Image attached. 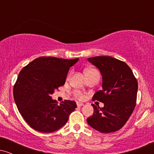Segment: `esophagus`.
<instances>
[{"instance_id":"esophagus-1","label":"esophagus","mask_w":154,"mask_h":154,"mask_svg":"<svg viewBox=\"0 0 154 154\" xmlns=\"http://www.w3.org/2000/svg\"><path fill=\"white\" fill-rule=\"evenodd\" d=\"M77 106L78 107H80V106H84V104L82 103H77Z\"/></svg>"}]
</instances>
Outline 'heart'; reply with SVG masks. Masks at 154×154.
<instances>
[{"mask_svg":"<svg viewBox=\"0 0 154 154\" xmlns=\"http://www.w3.org/2000/svg\"><path fill=\"white\" fill-rule=\"evenodd\" d=\"M94 73H98V72L95 69H88L85 70L86 75H91V74H94ZM74 95H75V96L76 97V98H78V99H79V100H82L83 98H85V95H83L80 91H76L74 92Z\"/></svg>","mask_w":154,"mask_h":154,"instance_id":"b5f03b06","label":"heart"}]
</instances>
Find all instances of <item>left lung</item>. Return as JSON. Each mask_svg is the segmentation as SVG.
<instances>
[{
	"instance_id": "left-lung-1",
	"label": "left lung",
	"mask_w": 154,
	"mask_h": 154,
	"mask_svg": "<svg viewBox=\"0 0 154 154\" xmlns=\"http://www.w3.org/2000/svg\"><path fill=\"white\" fill-rule=\"evenodd\" d=\"M88 61L100 70L102 88L93 100L104 104L103 108L92 104L94 112L87 122L95 130L110 133L121 129L133 112L137 100V82L130 66L111 56L88 58Z\"/></svg>"
}]
</instances>
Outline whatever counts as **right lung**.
I'll return each mask as SVG.
<instances>
[{"instance_id":"obj_1","label":"right lung","mask_w":154,"mask_h":154,"mask_svg":"<svg viewBox=\"0 0 154 154\" xmlns=\"http://www.w3.org/2000/svg\"><path fill=\"white\" fill-rule=\"evenodd\" d=\"M78 60L43 56L33 60L19 72L14 98L19 113L32 128L53 132L67 122L77 104L65 100L58 105L51 95L64 85L69 68Z\"/></svg>"}]
</instances>
